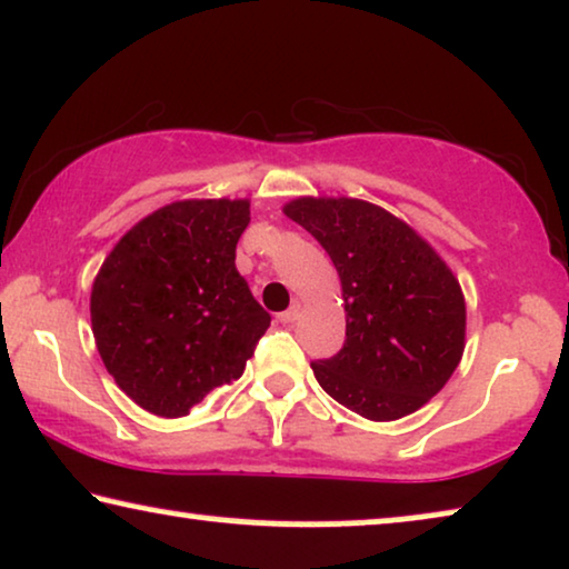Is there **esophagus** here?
<instances>
[{
    "instance_id": "1",
    "label": "esophagus",
    "mask_w": 569,
    "mask_h": 569,
    "mask_svg": "<svg viewBox=\"0 0 569 569\" xmlns=\"http://www.w3.org/2000/svg\"><path fill=\"white\" fill-rule=\"evenodd\" d=\"M300 313H302V306H300V302H292V306L287 308L284 313H279V321H282L284 326H290V323L298 321Z\"/></svg>"
}]
</instances>
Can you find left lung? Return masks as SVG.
<instances>
[{
	"instance_id": "obj_1",
	"label": "left lung",
	"mask_w": 569,
	"mask_h": 569,
	"mask_svg": "<svg viewBox=\"0 0 569 569\" xmlns=\"http://www.w3.org/2000/svg\"><path fill=\"white\" fill-rule=\"evenodd\" d=\"M284 214L326 248L341 279L345 347L310 362L323 391L372 422L425 407L466 347V302L448 263L370 201L300 197Z\"/></svg>"
}]
</instances>
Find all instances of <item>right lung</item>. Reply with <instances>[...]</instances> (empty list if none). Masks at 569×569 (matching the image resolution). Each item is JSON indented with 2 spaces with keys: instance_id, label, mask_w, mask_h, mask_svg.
Here are the masks:
<instances>
[{
  "instance_id": "obj_1",
  "label": "right lung",
  "mask_w": 569,
  "mask_h": 569,
  "mask_svg": "<svg viewBox=\"0 0 569 569\" xmlns=\"http://www.w3.org/2000/svg\"><path fill=\"white\" fill-rule=\"evenodd\" d=\"M248 199H183L139 220L90 295L92 337L116 386L158 417H186L243 376L271 316L236 269Z\"/></svg>"
}]
</instances>
